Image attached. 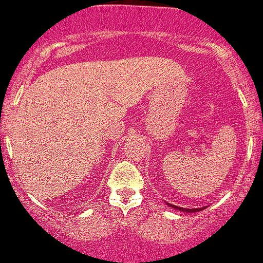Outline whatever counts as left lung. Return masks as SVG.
<instances>
[{
	"instance_id": "8db88e82",
	"label": "left lung",
	"mask_w": 263,
	"mask_h": 263,
	"mask_svg": "<svg viewBox=\"0 0 263 263\" xmlns=\"http://www.w3.org/2000/svg\"><path fill=\"white\" fill-rule=\"evenodd\" d=\"M165 204H167L170 208H172V209L183 211V213H197V211H201L206 208V206H203V208H193V209H188V208H180V206H177V205H173L170 203H165Z\"/></svg>"
}]
</instances>
